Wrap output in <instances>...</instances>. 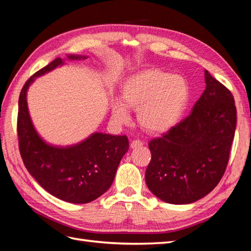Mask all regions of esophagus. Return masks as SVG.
Listing matches in <instances>:
<instances>
[{
	"label": "esophagus",
	"mask_w": 251,
	"mask_h": 251,
	"mask_svg": "<svg viewBox=\"0 0 251 251\" xmlns=\"http://www.w3.org/2000/svg\"><path fill=\"white\" fill-rule=\"evenodd\" d=\"M141 146H143V142H142L141 140H139V139L133 140V141L131 142V148H132V149H137V148H139V147H141Z\"/></svg>",
	"instance_id": "34e87169"
}]
</instances>
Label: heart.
Here are the masks:
<instances>
[{
	"mask_svg": "<svg viewBox=\"0 0 251 251\" xmlns=\"http://www.w3.org/2000/svg\"><path fill=\"white\" fill-rule=\"evenodd\" d=\"M189 89L180 75H171L159 69H147L128 78L123 90V100L112 102L114 123L131 121L128 108L137 109L139 124L151 133L168 131L180 118L188 101Z\"/></svg>",
	"mask_w": 251,
	"mask_h": 251,
	"instance_id": "obj_1",
	"label": "heart"
}]
</instances>
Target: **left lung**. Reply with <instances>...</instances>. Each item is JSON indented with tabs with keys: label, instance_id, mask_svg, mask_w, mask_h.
Wrapping results in <instances>:
<instances>
[{
	"label": "left lung",
	"instance_id": "obj_1",
	"mask_svg": "<svg viewBox=\"0 0 251 251\" xmlns=\"http://www.w3.org/2000/svg\"><path fill=\"white\" fill-rule=\"evenodd\" d=\"M204 77L206 87L189 116L149 143L147 185L166 203L189 204L208 195L228 162L237 126L233 96L207 70Z\"/></svg>",
	"mask_w": 251,
	"mask_h": 251
}]
</instances>
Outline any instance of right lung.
I'll return each instance as SVG.
<instances>
[{"mask_svg":"<svg viewBox=\"0 0 251 251\" xmlns=\"http://www.w3.org/2000/svg\"><path fill=\"white\" fill-rule=\"evenodd\" d=\"M68 60L88 56L67 54ZM57 57L30 77L19 98L18 135L23 161L39 184L56 198L74 204L92 202L112 185L120 160L128 150L126 136L94 132L71 146H54L44 140L30 117L27 92L36 77L65 65Z\"/></svg>","mask_w":251,"mask_h":251,"instance_id":"1","label":"right lung"}]
</instances>
